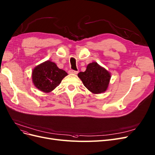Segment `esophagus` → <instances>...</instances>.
<instances>
[{"label":"esophagus","instance_id":"esophagus-1","mask_svg":"<svg viewBox=\"0 0 155 155\" xmlns=\"http://www.w3.org/2000/svg\"><path fill=\"white\" fill-rule=\"evenodd\" d=\"M69 74H77L78 73V71H74V70H70L68 71Z\"/></svg>","mask_w":155,"mask_h":155}]
</instances>
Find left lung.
Here are the masks:
<instances>
[{"instance_id":"left-lung-1","label":"left lung","mask_w":155,"mask_h":155,"mask_svg":"<svg viewBox=\"0 0 155 155\" xmlns=\"http://www.w3.org/2000/svg\"><path fill=\"white\" fill-rule=\"evenodd\" d=\"M78 76L81 79L84 87L94 94L105 92L111 78L110 74L96 62L88 64L86 71L80 72Z\"/></svg>"}]
</instances>
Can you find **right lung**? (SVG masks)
<instances>
[{
  "instance_id": "obj_1",
  "label": "right lung",
  "mask_w": 155,
  "mask_h": 155,
  "mask_svg": "<svg viewBox=\"0 0 155 155\" xmlns=\"http://www.w3.org/2000/svg\"><path fill=\"white\" fill-rule=\"evenodd\" d=\"M67 73L60 69L54 63L46 61L36 67L32 79L35 87L44 92H50L59 85Z\"/></svg>"
}]
</instances>
